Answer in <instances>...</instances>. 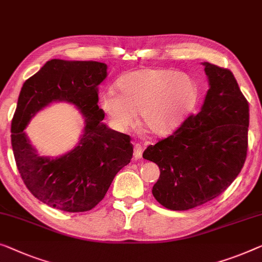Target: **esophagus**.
Segmentation results:
<instances>
[{
	"label": "esophagus",
	"mask_w": 262,
	"mask_h": 262,
	"mask_svg": "<svg viewBox=\"0 0 262 262\" xmlns=\"http://www.w3.org/2000/svg\"><path fill=\"white\" fill-rule=\"evenodd\" d=\"M142 153H143V147L140 143H135L134 144V158L141 159L142 158Z\"/></svg>",
	"instance_id": "34e87169"
}]
</instances>
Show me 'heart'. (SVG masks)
Returning a JSON list of instances; mask_svg holds the SVG:
<instances>
[{"label":"heart","instance_id":"b5f03b06","mask_svg":"<svg viewBox=\"0 0 262 262\" xmlns=\"http://www.w3.org/2000/svg\"><path fill=\"white\" fill-rule=\"evenodd\" d=\"M118 94L101 95L100 104L119 130L140 123L155 136H166L181 126L198 103L199 89L189 76L171 69L146 68L127 73L115 84Z\"/></svg>","mask_w":262,"mask_h":262}]
</instances>
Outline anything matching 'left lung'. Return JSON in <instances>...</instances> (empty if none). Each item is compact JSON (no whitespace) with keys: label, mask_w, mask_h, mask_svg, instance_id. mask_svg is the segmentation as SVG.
<instances>
[{"label":"left lung","mask_w":262,"mask_h":262,"mask_svg":"<svg viewBox=\"0 0 262 262\" xmlns=\"http://www.w3.org/2000/svg\"><path fill=\"white\" fill-rule=\"evenodd\" d=\"M202 64L209 89L201 111L168 138L148 146L142 155L160 168L151 193L171 210L192 209L224 193L247 156V100L231 70Z\"/></svg>","instance_id":"1"}]
</instances>
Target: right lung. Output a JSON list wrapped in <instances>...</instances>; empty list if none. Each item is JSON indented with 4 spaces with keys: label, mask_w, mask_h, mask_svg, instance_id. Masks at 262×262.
Instances as JSON below:
<instances>
[{
    "label": "right lung",
    "mask_w": 262,
    "mask_h": 262,
    "mask_svg": "<svg viewBox=\"0 0 262 262\" xmlns=\"http://www.w3.org/2000/svg\"><path fill=\"white\" fill-rule=\"evenodd\" d=\"M107 64L54 58L29 77L19 92L11 121V146L17 169L30 193L55 209L87 212L106 195L115 175L130 162V136L108 128L97 106ZM55 100L75 104L85 118L78 146L60 158L40 157L23 132L30 119Z\"/></svg>",
    "instance_id": "right-lung-1"
}]
</instances>
